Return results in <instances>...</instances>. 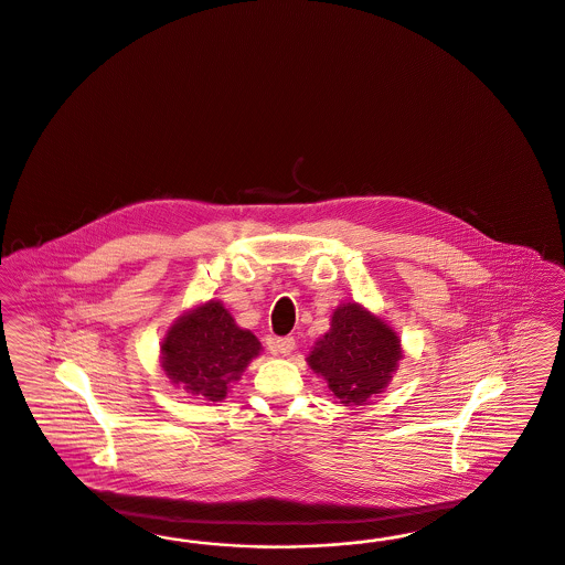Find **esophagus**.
<instances>
[{
  "instance_id": "1",
  "label": "esophagus",
  "mask_w": 565,
  "mask_h": 565,
  "mask_svg": "<svg viewBox=\"0 0 565 565\" xmlns=\"http://www.w3.org/2000/svg\"><path fill=\"white\" fill-rule=\"evenodd\" d=\"M296 349V340H294L292 335H286V338H277L275 342H273V352H277V354H290V352Z\"/></svg>"
}]
</instances>
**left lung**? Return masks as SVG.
Instances as JSON below:
<instances>
[{
    "label": "left lung",
    "instance_id": "1",
    "mask_svg": "<svg viewBox=\"0 0 565 565\" xmlns=\"http://www.w3.org/2000/svg\"><path fill=\"white\" fill-rule=\"evenodd\" d=\"M403 359L401 338L380 317L356 302L340 305L331 328L312 347L307 363L347 405H367L392 380Z\"/></svg>",
    "mask_w": 565,
    "mask_h": 565
}]
</instances>
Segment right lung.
I'll use <instances>...</instances> for the list:
<instances>
[{"label":"right lung","instance_id":"obj_1","mask_svg":"<svg viewBox=\"0 0 565 565\" xmlns=\"http://www.w3.org/2000/svg\"><path fill=\"white\" fill-rule=\"evenodd\" d=\"M167 377L202 401L218 403L260 352L250 330H242L218 300L183 312L162 344Z\"/></svg>","mask_w":565,"mask_h":565}]
</instances>
